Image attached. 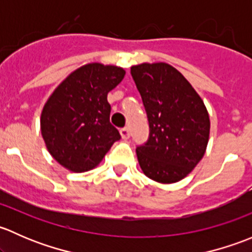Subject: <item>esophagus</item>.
I'll list each match as a JSON object with an SVG mask.
<instances>
[{
  "mask_svg": "<svg viewBox=\"0 0 252 252\" xmlns=\"http://www.w3.org/2000/svg\"><path fill=\"white\" fill-rule=\"evenodd\" d=\"M119 133H121V136L122 139H124V140H126V139H129V136H130V131H129V129L126 128H122L121 130H119Z\"/></svg>",
  "mask_w": 252,
  "mask_h": 252,
  "instance_id": "obj_1",
  "label": "esophagus"
}]
</instances>
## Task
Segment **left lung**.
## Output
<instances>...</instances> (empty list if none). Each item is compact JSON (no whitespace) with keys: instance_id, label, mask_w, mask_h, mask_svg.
Segmentation results:
<instances>
[{"instance_id":"left-lung-1","label":"left lung","mask_w":252,"mask_h":252,"mask_svg":"<svg viewBox=\"0 0 252 252\" xmlns=\"http://www.w3.org/2000/svg\"><path fill=\"white\" fill-rule=\"evenodd\" d=\"M150 126L149 140L136 147L141 171L150 179L172 184L201 161L210 139L204 101L184 75L164 62L130 68Z\"/></svg>"}]
</instances>
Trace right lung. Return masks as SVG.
Listing matches in <instances>:
<instances>
[{"label": "right lung", "mask_w": 252, "mask_h": 252, "mask_svg": "<svg viewBox=\"0 0 252 252\" xmlns=\"http://www.w3.org/2000/svg\"><path fill=\"white\" fill-rule=\"evenodd\" d=\"M126 75L117 65L88 63L70 73L47 98L40 118L51 156L65 169L83 173L100 164L121 139L110 123L107 94Z\"/></svg>", "instance_id": "obj_1"}]
</instances>
